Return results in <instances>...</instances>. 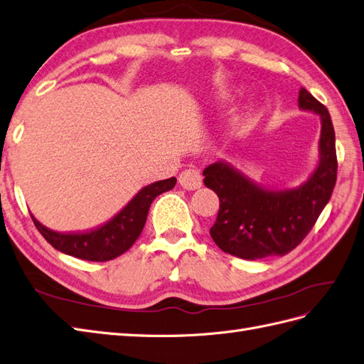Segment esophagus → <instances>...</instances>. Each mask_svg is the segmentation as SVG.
Returning <instances> with one entry per match:
<instances>
[{
    "label": "esophagus",
    "mask_w": 364,
    "mask_h": 364,
    "mask_svg": "<svg viewBox=\"0 0 364 364\" xmlns=\"http://www.w3.org/2000/svg\"><path fill=\"white\" fill-rule=\"evenodd\" d=\"M179 183L185 190H198L202 187V176L198 170H185L179 176Z\"/></svg>",
    "instance_id": "esophagus-1"
}]
</instances>
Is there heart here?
Here are the masks:
<instances>
[{
    "label": "heart",
    "instance_id": "obj_1",
    "mask_svg": "<svg viewBox=\"0 0 364 364\" xmlns=\"http://www.w3.org/2000/svg\"><path fill=\"white\" fill-rule=\"evenodd\" d=\"M237 92L236 87H225V90L223 91V97L224 99H232V97Z\"/></svg>",
    "mask_w": 364,
    "mask_h": 364
}]
</instances>
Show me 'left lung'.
<instances>
[{"mask_svg": "<svg viewBox=\"0 0 364 364\" xmlns=\"http://www.w3.org/2000/svg\"><path fill=\"white\" fill-rule=\"evenodd\" d=\"M298 106L321 120L320 161L299 187L267 188L225 161L208 165L202 173L205 187L219 198V213L210 235L225 253L249 261L287 255L312 230L332 196L338 164L331 114L304 87Z\"/></svg>", "mask_w": 364, "mask_h": 364, "instance_id": "1", "label": "left lung"}]
</instances>
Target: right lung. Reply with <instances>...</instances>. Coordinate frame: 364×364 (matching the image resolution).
I'll return each mask as SVG.
<instances>
[{"label":"right lung","instance_id":"right-lung-1","mask_svg":"<svg viewBox=\"0 0 364 364\" xmlns=\"http://www.w3.org/2000/svg\"><path fill=\"white\" fill-rule=\"evenodd\" d=\"M174 185L176 177L146 185L111 220L85 233H58L31 216L43 237L58 252L85 261L103 262L117 258L136 242L145 227L151 202L159 194L173 190Z\"/></svg>","mask_w":364,"mask_h":364}]
</instances>
